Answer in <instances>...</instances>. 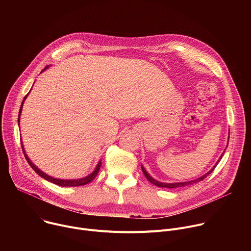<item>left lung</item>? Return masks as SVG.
<instances>
[{
    "mask_svg": "<svg viewBox=\"0 0 251 251\" xmlns=\"http://www.w3.org/2000/svg\"><path fill=\"white\" fill-rule=\"evenodd\" d=\"M223 156L224 155H222L221 156V158H220V160H219V162L221 161V159L223 158ZM219 162L217 163V165L219 164ZM217 165L214 166L208 173H206L205 175H203L202 176H201V177H199V178H197V180H195V181H190V182H185V183H174V184H164V183H160V182H158V181H156V180H154L153 177H151L150 176H149V174L146 172V170L142 167V171H143V174L145 175V176L147 177V180L150 182V183H152L153 185H155V186H157V187H160V188H169V189H173V188H180V187H185V186H189V185H192V184H196V183H198V182H201V181H202L204 177H206L213 170H214V168L217 167Z\"/></svg>",
    "mask_w": 251,
    "mask_h": 251,
    "instance_id": "obj_1",
    "label": "left lung"
}]
</instances>
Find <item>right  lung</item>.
<instances>
[{
    "label": "right lung",
    "mask_w": 251,
    "mask_h": 251,
    "mask_svg": "<svg viewBox=\"0 0 251 251\" xmlns=\"http://www.w3.org/2000/svg\"><path fill=\"white\" fill-rule=\"evenodd\" d=\"M26 96H27V94L25 96L24 101H25V97H26ZM24 101L22 102L21 108H20L18 123H20V116H21V113H22V108H23ZM22 149H23V152H24V154H25V160L27 161V163H28V164H29V166L33 169V171H34L35 173H37L38 175H40L42 177H44L45 180H47V181H49V182H50V183H53V184H55V185H57V186H60V187H79V186L87 185L88 183H90L91 181H93V180H94V177L98 175V172H99L100 167H101V162H99V164L97 165V167H96L95 171H94L92 174H90L89 176H85V177H83V178H79V180H59V178H55V177H52V176H48L47 174L43 173L40 169H38L37 167H35V166L30 162V160L27 158V156L25 155V150H24V147H23V144H22Z\"/></svg>",
    "instance_id": "obj_1"
}]
</instances>
